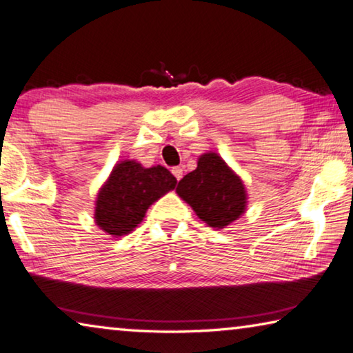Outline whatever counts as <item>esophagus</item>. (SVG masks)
<instances>
[{"label":"esophagus","instance_id":"1","mask_svg":"<svg viewBox=\"0 0 353 353\" xmlns=\"http://www.w3.org/2000/svg\"><path fill=\"white\" fill-rule=\"evenodd\" d=\"M172 173H173V176H175L178 181H180L181 178H183V169H181V167H173Z\"/></svg>","mask_w":353,"mask_h":353}]
</instances>
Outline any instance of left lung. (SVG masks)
Here are the masks:
<instances>
[{"instance_id": "8db88e82", "label": "left lung", "mask_w": 353, "mask_h": 353, "mask_svg": "<svg viewBox=\"0 0 353 353\" xmlns=\"http://www.w3.org/2000/svg\"><path fill=\"white\" fill-rule=\"evenodd\" d=\"M176 194L208 227L227 228L247 211V189L242 178L214 152L203 153L197 169L178 183Z\"/></svg>"}]
</instances>
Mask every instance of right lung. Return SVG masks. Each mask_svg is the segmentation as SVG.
<instances>
[{"instance_id": "obj_1", "label": "right lung", "mask_w": 353, "mask_h": 353, "mask_svg": "<svg viewBox=\"0 0 353 353\" xmlns=\"http://www.w3.org/2000/svg\"><path fill=\"white\" fill-rule=\"evenodd\" d=\"M175 186L176 178L163 165L147 169L134 159L119 161L97 194L95 223L114 238L128 234Z\"/></svg>"}]
</instances>
